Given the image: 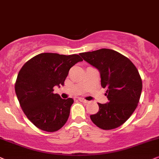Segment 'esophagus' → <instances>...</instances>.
<instances>
[{
  "mask_svg": "<svg viewBox=\"0 0 159 159\" xmlns=\"http://www.w3.org/2000/svg\"><path fill=\"white\" fill-rule=\"evenodd\" d=\"M78 100H79V101L83 102V103H89V101H88V100L84 99V98H78Z\"/></svg>",
  "mask_w": 159,
  "mask_h": 159,
  "instance_id": "34e87169",
  "label": "esophagus"
}]
</instances>
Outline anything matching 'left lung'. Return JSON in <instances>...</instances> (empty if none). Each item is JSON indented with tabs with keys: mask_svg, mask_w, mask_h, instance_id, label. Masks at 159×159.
Instances as JSON below:
<instances>
[{
	"mask_svg": "<svg viewBox=\"0 0 159 159\" xmlns=\"http://www.w3.org/2000/svg\"><path fill=\"white\" fill-rule=\"evenodd\" d=\"M81 57L99 70L101 86L107 88L108 103H98L99 111L90 116L98 128L111 130L127 121L137 107L142 81L132 61L114 50L102 49L80 53Z\"/></svg>",
	"mask_w": 159,
	"mask_h": 159,
	"instance_id": "1",
	"label": "left lung"
}]
</instances>
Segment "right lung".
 <instances>
[{
	"instance_id": "right-lung-1",
	"label": "right lung",
	"mask_w": 159,
	"mask_h": 159,
	"mask_svg": "<svg viewBox=\"0 0 159 159\" xmlns=\"http://www.w3.org/2000/svg\"><path fill=\"white\" fill-rule=\"evenodd\" d=\"M81 61L77 54L43 53L22 67L15 82V92L24 114L36 127L55 132L65 125L73 100L62 99L53 93V87L64 85L70 68Z\"/></svg>"
}]
</instances>
